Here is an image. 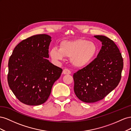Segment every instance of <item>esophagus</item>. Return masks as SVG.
<instances>
[{"label": "esophagus", "instance_id": "obj_1", "mask_svg": "<svg viewBox=\"0 0 131 131\" xmlns=\"http://www.w3.org/2000/svg\"><path fill=\"white\" fill-rule=\"evenodd\" d=\"M62 73L63 74H71V71L69 69H65L64 70H63Z\"/></svg>", "mask_w": 131, "mask_h": 131}]
</instances>
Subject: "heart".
<instances>
[{
    "mask_svg": "<svg viewBox=\"0 0 131 131\" xmlns=\"http://www.w3.org/2000/svg\"><path fill=\"white\" fill-rule=\"evenodd\" d=\"M98 52L96 44L86 40L78 39L63 42L60 47L53 48L50 51L51 58L55 60H62L65 57L71 58L72 64L82 68L90 63Z\"/></svg>",
    "mask_w": 131,
    "mask_h": 131,
    "instance_id": "b5f03b06",
    "label": "heart"
}]
</instances>
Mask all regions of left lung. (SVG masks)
<instances>
[{
	"label": "left lung",
	"mask_w": 131,
	"mask_h": 131,
	"mask_svg": "<svg viewBox=\"0 0 131 131\" xmlns=\"http://www.w3.org/2000/svg\"><path fill=\"white\" fill-rule=\"evenodd\" d=\"M94 37L102 43L97 58L73 75L74 93L88 103L104 99L117 86L124 67L122 55L114 41L104 36Z\"/></svg>",
	"instance_id": "1"
}]
</instances>
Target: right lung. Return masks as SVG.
Wrapping results in <instances>:
<instances>
[{"label":"right lung","mask_w":131,"mask_h":131,"mask_svg":"<svg viewBox=\"0 0 131 131\" xmlns=\"http://www.w3.org/2000/svg\"><path fill=\"white\" fill-rule=\"evenodd\" d=\"M51 38L46 34L28 37L17 45L9 58V86L17 99L26 105L46 102L62 72L47 59Z\"/></svg>","instance_id":"right-lung-1"}]
</instances>
